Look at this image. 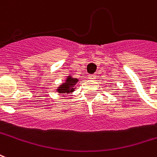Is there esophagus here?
<instances>
[{
  "instance_id": "1",
  "label": "esophagus",
  "mask_w": 157,
  "mask_h": 157,
  "mask_svg": "<svg viewBox=\"0 0 157 157\" xmlns=\"http://www.w3.org/2000/svg\"><path fill=\"white\" fill-rule=\"evenodd\" d=\"M88 76H89V78L91 79V80H94V79H96V74H90V75H88Z\"/></svg>"
}]
</instances>
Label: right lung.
Returning a JSON list of instances; mask_svg holds the SVG:
<instances>
[{
    "label": "right lung",
    "instance_id": "right-lung-1",
    "mask_svg": "<svg viewBox=\"0 0 157 157\" xmlns=\"http://www.w3.org/2000/svg\"><path fill=\"white\" fill-rule=\"evenodd\" d=\"M78 82V79L72 78V76H68L66 80V82L62 83L57 89L59 93L69 94L73 92L75 90V84Z\"/></svg>",
    "mask_w": 157,
    "mask_h": 157
}]
</instances>
